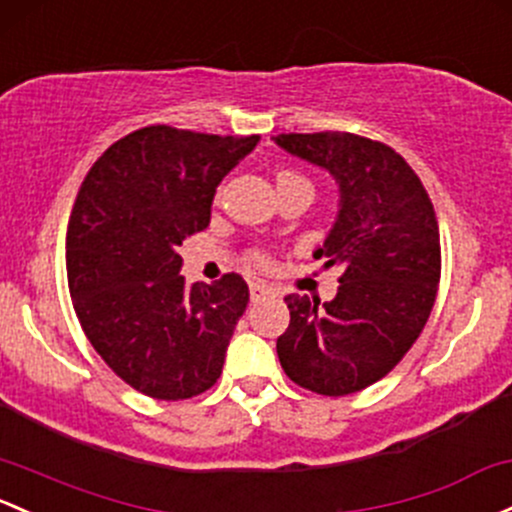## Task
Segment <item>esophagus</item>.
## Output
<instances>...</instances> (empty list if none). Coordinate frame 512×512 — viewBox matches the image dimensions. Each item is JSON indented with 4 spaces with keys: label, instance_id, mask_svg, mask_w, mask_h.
Masks as SVG:
<instances>
[{
    "label": "esophagus",
    "instance_id": "1",
    "mask_svg": "<svg viewBox=\"0 0 512 512\" xmlns=\"http://www.w3.org/2000/svg\"><path fill=\"white\" fill-rule=\"evenodd\" d=\"M267 294H272V289H270V287H265V284L250 282V299H252V301H260V299H265Z\"/></svg>",
    "mask_w": 512,
    "mask_h": 512
}]
</instances>
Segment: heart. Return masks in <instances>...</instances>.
<instances>
[{"instance_id": "obj_1", "label": "heart", "mask_w": 512, "mask_h": 512, "mask_svg": "<svg viewBox=\"0 0 512 512\" xmlns=\"http://www.w3.org/2000/svg\"><path fill=\"white\" fill-rule=\"evenodd\" d=\"M287 181H306V179L301 174H297V171L282 169L277 174V184H287ZM247 265H252L255 270H270V267H272L270 252L260 250V247H257V250H250V252H247Z\"/></svg>"}]
</instances>
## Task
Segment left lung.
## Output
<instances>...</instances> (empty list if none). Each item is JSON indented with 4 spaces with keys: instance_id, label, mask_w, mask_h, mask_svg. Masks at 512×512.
Listing matches in <instances>:
<instances>
[{
    "instance_id": "obj_1",
    "label": "left lung",
    "mask_w": 512,
    "mask_h": 512,
    "mask_svg": "<svg viewBox=\"0 0 512 512\" xmlns=\"http://www.w3.org/2000/svg\"><path fill=\"white\" fill-rule=\"evenodd\" d=\"M289 154L324 166L341 188V211L316 257L338 267L324 306L284 297L289 326L277 338L284 373L326 397L360 392L410 351L437 301L439 223L419 176L392 147L351 132L277 134Z\"/></svg>"
}]
</instances>
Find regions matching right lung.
I'll return each mask as SVG.
<instances>
[{
	"label": "right lung",
	"mask_w": 512,
	"mask_h": 512,
	"mask_svg": "<svg viewBox=\"0 0 512 512\" xmlns=\"http://www.w3.org/2000/svg\"><path fill=\"white\" fill-rule=\"evenodd\" d=\"M260 142L169 125L117 139L90 166L71 213L73 309L107 368L154 400L211 390L250 292L240 274L188 287L179 245L211 223L223 176Z\"/></svg>",
	"instance_id": "right-lung-1"
}]
</instances>
